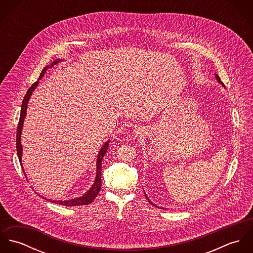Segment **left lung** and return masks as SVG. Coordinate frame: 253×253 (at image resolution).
<instances>
[{
	"instance_id": "8db88e82",
	"label": "left lung",
	"mask_w": 253,
	"mask_h": 253,
	"mask_svg": "<svg viewBox=\"0 0 253 253\" xmlns=\"http://www.w3.org/2000/svg\"><path fill=\"white\" fill-rule=\"evenodd\" d=\"M215 77H216L217 81H218V82H219V83H220V84H222V85H223V86H224V84H223V83H222V82H221V80H220V78H219V77H218V75H215ZM145 197H146V199H147V200H148V202H149V203H150V204H152V205H153V206H155V207H157V206H156V205H154V204H153V203H152V202H151V201H150V200H149V199H148V197H147V196H146V195H145Z\"/></svg>"
}]
</instances>
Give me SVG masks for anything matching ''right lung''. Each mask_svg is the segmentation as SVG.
I'll list each match as a JSON object with an SVG mask.
<instances>
[{
	"instance_id": "obj_1",
	"label": "right lung",
	"mask_w": 253,
	"mask_h": 253,
	"mask_svg": "<svg viewBox=\"0 0 253 253\" xmlns=\"http://www.w3.org/2000/svg\"><path fill=\"white\" fill-rule=\"evenodd\" d=\"M59 61H61L60 59H57L55 61H53L51 63L50 66H46L42 69V71L40 75V78L39 80H41L42 78V76L44 75L45 71L47 70V67H52L53 65L57 64ZM39 80L35 82L30 87L29 89L27 90L24 98H23V101H22V105H21V111H20V118H19V123H18V126H17V132H16V151H17V156H18V159H19V162L21 163V157H22V146H21V142H20V138H21V131H22V126H23V123H24V119H25V116H26V110H27V104H28V101L30 99V96L32 94V92L34 91V89L36 88L37 85L39 84ZM109 146V140L101 147L99 153H98V156H97V161H96V176H95V181L93 183V185L91 186V188L84 194L83 195L82 197L80 198H76V199H72V200H69V201H51L49 199H45L43 198L44 200H47L53 204H59V205H63V206H67V207H75V206H84V205H88L90 203L93 202V200L97 197L99 191H100V188H101V165H102V160L104 158V155L106 154L107 150H108ZM21 167H22V164H20ZM22 170L24 172V169L22 168ZM25 174V172H24ZM26 176V174H25Z\"/></svg>"
}]
</instances>
